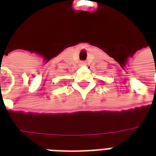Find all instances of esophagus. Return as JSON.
<instances>
[{"label": "esophagus", "mask_w": 156, "mask_h": 156, "mask_svg": "<svg viewBox=\"0 0 156 156\" xmlns=\"http://www.w3.org/2000/svg\"><path fill=\"white\" fill-rule=\"evenodd\" d=\"M81 65L84 66V65H86V62H81Z\"/></svg>", "instance_id": "esophagus-1"}]
</instances>
